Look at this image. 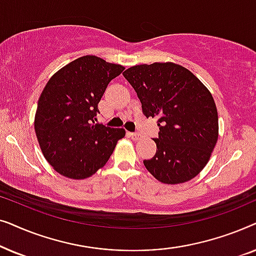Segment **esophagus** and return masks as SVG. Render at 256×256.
I'll use <instances>...</instances> for the list:
<instances>
[{
  "label": "esophagus",
  "instance_id": "1",
  "mask_svg": "<svg viewBox=\"0 0 256 256\" xmlns=\"http://www.w3.org/2000/svg\"><path fill=\"white\" fill-rule=\"evenodd\" d=\"M129 136H130L132 140H134V141H140V140L142 138V135L138 134V132H130Z\"/></svg>",
  "mask_w": 256,
  "mask_h": 256
}]
</instances>
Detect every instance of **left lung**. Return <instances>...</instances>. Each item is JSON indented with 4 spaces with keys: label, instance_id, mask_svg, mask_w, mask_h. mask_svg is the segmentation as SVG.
<instances>
[{
    "label": "left lung",
    "instance_id": "obj_1",
    "mask_svg": "<svg viewBox=\"0 0 256 256\" xmlns=\"http://www.w3.org/2000/svg\"><path fill=\"white\" fill-rule=\"evenodd\" d=\"M124 76L138 93L146 118H157L156 154L146 170L164 184H180L204 169L218 141L212 94L191 71L174 62L135 65Z\"/></svg>",
    "mask_w": 256,
    "mask_h": 256
}]
</instances>
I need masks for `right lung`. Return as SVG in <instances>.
I'll return each mask as SVG.
<instances>
[{
	"mask_svg": "<svg viewBox=\"0 0 256 256\" xmlns=\"http://www.w3.org/2000/svg\"><path fill=\"white\" fill-rule=\"evenodd\" d=\"M124 70L96 56H84L56 72L45 85L34 115V132L45 160L62 176L90 177L124 138V128L94 122L108 84Z\"/></svg>",
	"mask_w": 256,
	"mask_h": 256,
	"instance_id": "obj_1",
	"label": "right lung"
}]
</instances>
